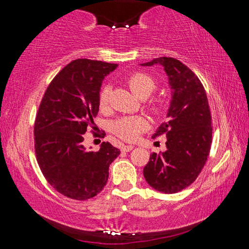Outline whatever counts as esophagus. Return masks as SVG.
<instances>
[{"instance_id": "esophagus-1", "label": "esophagus", "mask_w": 249, "mask_h": 249, "mask_svg": "<svg viewBox=\"0 0 249 249\" xmlns=\"http://www.w3.org/2000/svg\"><path fill=\"white\" fill-rule=\"evenodd\" d=\"M134 148L133 145H123L122 146V150L123 151H130Z\"/></svg>"}]
</instances>
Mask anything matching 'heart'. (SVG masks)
Segmentation results:
<instances>
[{
    "label": "heart",
    "mask_w": 249,
    "mask_h": 249,
    "mask_svg": "<svg viewBox=\"0 0 249 249\" xmlns=\"http://www.w3.org/2000/svg\"><path fill=\"white\" fill-rule=\"evenodd\" d=\"M127 84L135 95L141 99H147L156 90V81L153 77L144 72H134L127 78ZM109 87L105 86L100 92L99 104L105 107L108 102ZM155 114H161L162 107L158 104L151 107ZM147 127V122L141 116H125L120 117L112 123V132L117 137L126 142L136 141L142 132Z\"/></svg>",
    "instance_id": "heart-1"
}]
</instances>
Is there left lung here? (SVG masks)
<instances>
[{"label": "left lung", "instance_id": "8db88e82", "mask_svg": "<svg viewBox=\"0 0 249 249\" xmlns=\"http://www.w3.org/2000/svg\"><path fill=\"white\" fill-rule=\"evenodd\" d=\"M154 65L163 67L172 90L167 122L153 135H166L167 150L151 154L142 172L151 188L171 195L195 182L203 169L212 144V122L203 84L192 70L171 57L142 64Z\"/></svg>", "mask_w": 249, "mask_h": 249}]
</instances>
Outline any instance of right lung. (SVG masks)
<instances>
[{"mask_svg":"<svg viewBox=\"0 0 249 249\" xmlns=\"http://www.w3.org/2000/svg\"><path fill=\"white\" fill-rule=\"evenodd\" d=\"M117 68L90 59L67 65L46 90L37 112L34 135L41 172L62 196L84 201L95 196L107 182L108 167L121 154L108 142L99 151H88L83 134L94 125L103 79Z\"/></svg>","mask_w":249,"mask_h":249,"instance_id":"obj_1","label":"right lung"}]
</instances>
